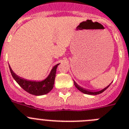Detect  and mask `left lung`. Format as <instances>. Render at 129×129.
Segmentation results:
<instances>
[{
	"label": "left lung",
	"mask_w": 129,
	"mask_h": 129,
	"mask_svg": "<svg viewBox=\"0 0 129 129\" xmlns=\"http://www.w3.org/2000/svg\"><path fill=\"white\" fill-rule=\"evenodd\" d=\"M74 85L75 86V87H76L79 90H80L81 92L84 93V94H90V95H97V94H101V93L103 92L104 91H105V90H106L109 86H110V85H111V84H110V85H108V86H106V87L104 88V89L101 90H100V91H96V92L90 91V90H86L85 89V88H82V87L79 86V85H78L75 82V81H74Z\"/></svg>",
	"instance_id": "obj_1"
}]
</instances>
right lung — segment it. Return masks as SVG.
<instances>
[{
	"mask_svg": "<svg viewBox=\"0 0 129 129\" xmlns=\"http://www.w3.org/2000/svg\"><path fill=\"white\" fill-rule=\"evenodd\" d=\"M59 64V63L56 65L52 69L50 73L46 79H45L44 81H39V82L23 79L15 74L10 66L9 68L13 78L23 89L31 94L35 95V96H41V95L46 94L49 92L54 87L56 69Z\"/></svg>",
	"mask_w": 129,
	"mask_h": 129,
	"instance_id": "add662e5",
	"label": "right lung"
}]
</instances>
